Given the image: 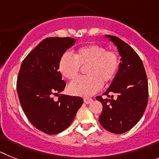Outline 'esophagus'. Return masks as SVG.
Returning <instances> with one entry per match:
<instances>
[{
    "mask_svg": "<svg viewBox=\"0 0 159 159\" xmlns=\"http://www.w3.org/2000/svg\"><path fill=\"white\" fill-rule=\"evenodd\" d=\"M92 101H93V99L89 98H84V102H85V104H89Z\"/></svg>",
    "mask_w": 159,
    "mask_h": 159,
    "instance_id": "34e87169",
    "label": "esophagus"
}]
</instances>
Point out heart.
Masks as SVG:
<instances>
[{"label":"heart","mask_w":159,"mask_h":159,"mask_svg":"<svg viewBox=\"0 0 159 159\" xmlns=\"http://www.w3.org/2000/svg\"><path fill=\"white\" fill-rule=\"evenodd\" d=\"M120 66L118 53L106 50L104 46L97 44L82 46L74 56L65 53L59 59L58 70L68 80L75 79L82 67H86L87 77L78 78L69 85L70 93L79 96H90L115 78Z\"/></svg>","instance_id":"heart-1"}]
</instances>
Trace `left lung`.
I'll list each match as a JSON object with an SVG mask.
<instances>
[{
	"label": "left lung",
	"mask_w": 159,
	"mask_h": 159,
	"mask_svg": "<svg viewBox=\"0 0 159 159\" xmlns=\"http://www.w3.org/2000/svg\"><path fill=\"white\" fill-rule=\"evenodd\" d=\"M106 36L117 46L121 62L110 88L102 94L109 98H96L102 104L98 120L106 130L122 134L133 128L144 114L148 102V81L138 53L120 38Z\"/></svg>",
	"instance_id": "1"
}]
</instances>
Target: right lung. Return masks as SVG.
I'll return each instance as SVG.
<instances>
[{
	"mask_svg": "<svg viewBox=\"0 0 159 159\" xmlns=\"http://www.w3.org/2000/svg\"><path fill=\"white\" fill-rule=\"evenodd\" d=\"M71 38H47L23 60L16 81L20 103L29 121L47 134H58L71 124L83 103L81 98L61 94L66 82L58 70L59 59L73 46Z\"/></svg>",
	"mask_w": 159,
	"mask_h": 159,
	"instance_id": "obj_1",
	"label": "right lung"
}]
</instances>
